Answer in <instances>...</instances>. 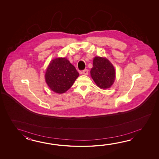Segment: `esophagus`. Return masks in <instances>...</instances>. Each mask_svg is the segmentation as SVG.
Returning a JSON list of instances; mask_svg holds the SVG:
<instances>
[{"instance_id":"esophagus-1","label":"esophagus","mask_w":159,"mask_h":159,"mask_svg":"<svg viewBox=\"0 0 159 159\" xmlns=\"http://www.w3.org/2000/svg\"><path fill=\"white\" fill-rule=\"evenodd\" d=\"M82 73L84 75H88V69H84L82 71Z\"/></svg>"}]
</instances>
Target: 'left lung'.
<instances>
[{
  "label": "left lung",
  "instance_id": "8db88e82",
  "mask_svg": "<svg viewBox=\"0 0 159 159\" xmlns=\"http://www.w3.org/2000/svg\"><path fill=\"white\" fill-rule=\"evenodd\" d=\"M90 74L95 83L101 89H106L110 88L115 81V69L106 58H94Z\"/></svg>",
  "mask_w": 159,
  "mask_h": 159
}]
</instances>
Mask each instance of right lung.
Masks as SVG:
<instances>
[{
	"instance_id": "add662e5",
	"label": "right lung",
	"mask_w": 159,
	"mask_h": 159,
	"mask_svg": "<svg viewBox=\"0 0 159 159\" xmlns=\"http://www.w3.org/2000/svg\"><path fill=\"white\" fill-rule=\"evenodd\" d=\"M78 76V71L68 59L59 57L51 61L45 78L52 91L62 94L71 88Z\"/></svg>"
}]
</instances>
